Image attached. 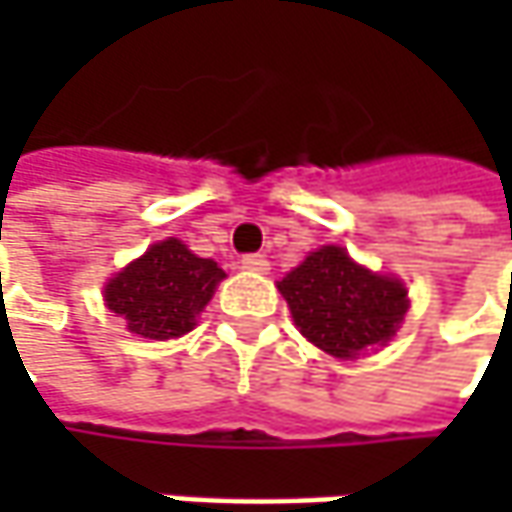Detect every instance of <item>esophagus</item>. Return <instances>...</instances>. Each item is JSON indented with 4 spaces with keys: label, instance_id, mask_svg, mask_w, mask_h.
Wrapping results in <instances>:
<instances>
[{
    "label": "esophagus",
    "instance_id": "esophagus-1",
    "mask_svg": "<svg viewBox=\"0 0 512 512\" xmlns=\"http://www.w3.org/2000/svg\"><path fill=\"white\" fill-rule=\"evenodd\" d=\"M242 267L253 270V273H267L270 262H267V256H262V253H247V256H242Z\"/></svg>",
    "mask_w": 512,
    "mask_h": 512
}]
</instances>
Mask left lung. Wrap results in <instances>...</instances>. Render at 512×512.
<instances>
[{"instance_id":"left-lung-1","label":"left lung","mask_w":512,"mask_h":512,"mask_svg":"<svg viewBox=\"0 0 512 512\" xmlns=\"http://www.w3.org/2000/svg\"><path fill=\"white\" fill-rule=\"evenodd\" d=\"M279 290L307 342L339 359H356L387 342L407 313V290L399 279L370 273L336 245L310 253Z\"/></svg>"}]
</instances>
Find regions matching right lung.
Returning <instances> with one entry per match:
<instances>
[{"label": "right lung", "instance_id": "add662e5", "mask_svg": "<svg viewBox=\"0 0 512 512\" xmlns=\"http://www.w3.org/2000/svg\"><path fill=\"white\" fill-rule=\"evenodd\" d=\"M222 279L225 270L213 259H199L179 239H165L110 279L105 302L130 333L165 342L193 330Z\"/></svg>", "mask_w": 512, "mask_h": 512}]
</instances>
